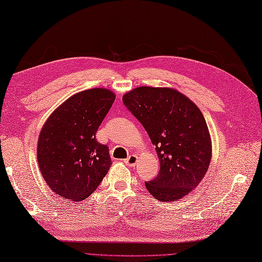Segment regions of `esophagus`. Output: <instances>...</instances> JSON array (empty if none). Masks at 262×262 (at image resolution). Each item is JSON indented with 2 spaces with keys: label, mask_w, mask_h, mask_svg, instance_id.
Listing matches in <instances>:
<instances>
[{
  "label": "esophagus",
  "mask_w": 262,
  "mask_h": 262,
  "mask_svg": "<svg viewBox=\"0 0 262 262\" xmlns=\"http://www.w3.org/2000/svg\"><path fill=\"white\" fill-rule=\"evenodd\" d=\"M137 163H138V156H136V155H130L125 160V164L129 166H135Z\"/></svg>",
  "instance_id": "1"
}]
</instances>
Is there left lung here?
<instances>
[{
    "label": "left lung",
    "instance_id": "1",
    "mask_svg": "<svg viewBox=\"0 0 262 262\" xmlns=\"http://www.w3.org/2000/svg\"><path fill=\"white\" fill-rule=\"evenodd\" d=\"M123 102L144 125L160 161L146 188L161 202L181 200L204 179L212 157L205 118L188 97L173 88L138 86Z\"/></svg>",
    "mask_w": 262,
    "mask_h": 262
}]
</instances>
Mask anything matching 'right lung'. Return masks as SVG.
I'll list each match as a JSON object with an SVG mask.
<instances>
[{"label":"right lung","instance_id":"add662e5","mask_svg":"<svg viewBox=\"0 0 262 262\" xmlns=\"http://www.w3.org/2000/svg\"><path fill=\"white\" fill-rule=\"evenodd\" d=\"M110 89H89L68 98L42 126L37 162L47 185L62 199L81 202L97 189L112 165L96 132L115 100Z\"/></svg>","mask_w":262,"mask_h":262}]
</instances>
